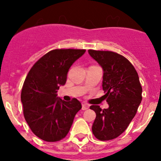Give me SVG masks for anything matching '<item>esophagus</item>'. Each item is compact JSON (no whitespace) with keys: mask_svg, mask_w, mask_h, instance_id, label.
<instances>
[{"mask_svg":"<svg viewBox=\"0 0 161 161\" xmlns=\"http://www.w3.org/2000/svg\"><path fill=\"white\" fill-rule=\"evenodd\" d=\"M89 106L88 105V104H86V103L82 104V109H83V110H86V109H89Z\"/></svg>","mask_w":161,"mask_h":161,"instance_id":"1","label":"esophagus"}]
</instances>
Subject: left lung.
I'll list each match as a JSON object with an SVG mask.
<instances>
[{
	"instance_id": "1",
	"label": "left lung",
	"mask_w": 161,
	"mask_h": 161,
	"mask_svg": "<svg viewBox=\"0 0 161 161\" xmlns=\"http://www.w3.org/2000/svg\"><path fill=\"white\" fill-rule=\"evenodd\" d=\"M103 69L102 89L109 108L91 106L96 113L92 130L95 137L106 141L119 137L136 114L142 101V86L136 68L116 52L89 50Z\"/></svg>"
}]
</instances>
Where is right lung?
Listing matches in <instances>:
<instances>
[{"mask_svg":"<svg viewBox=\"0 0 161 161\" xmlns=\"http://www.w3.org/2000/svg\"><path fill=\"white\" fill-rule=\"evenodd\" d=\"M85 49H55L42 56L31 68L21 93L23 114L35 136L56 142L68 135L81 103L73 98L64 102L57 97L65 85L68 69Z\"/></svg>","mask_w":161,"mask_h":161,"instance_id":"add662e5","label":"right lung"}]
</instances>
